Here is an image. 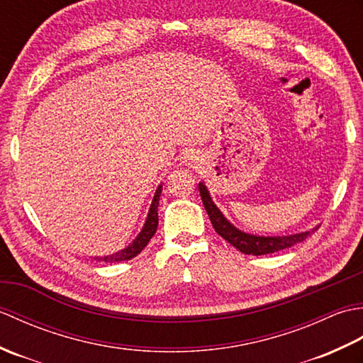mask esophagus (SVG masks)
I'll use <instances>...</instances> for the list:
<instances>
[{
	"instance_id": "esophagus-1",
	"label": "esophagus",
	"mask_w": 363,
	"mask_h": 363,
	"mask_svg": "<svg viewBox=\"0 0 363 363\" xmlns=\"http://www.w3.org/2000/svg\"><path fill=\"white\" fill-rule=\"evenodd\" d=\"M195 160H196V156H195V152H187L186 154V157H184V162H186V164H195Z\"/></svg>"
}]
</instances>
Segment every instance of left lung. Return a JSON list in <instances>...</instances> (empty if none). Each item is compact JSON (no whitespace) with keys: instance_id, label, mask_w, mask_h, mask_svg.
<instances>
[{"instance_id":"8db88e82","label":"left lung","mask_w":363,"mask_h":363,"mask_svg":"<svg viewBox=\"0 0 363 363\" xmlns=\"http://www.w3.org/2000/svg\"><path fill=\"white\" fill-rule=\"evenodd\" d=\"M199 195H201L203 204L206 207V212L209 215L211 223L213 229L217 230V234L225 238L226 242L242 251L243 254H252V256H264V254H272L282 251L290 246L301 243L306 240L312 233H315L318 228H313L312 230H306V233L293 234V235H282V237H264V235H252L246 234L243 230L237 229L234 225L225 218V215L221 213L217 206L213 204L209 190L203 182H199Z\"/></svg>"}]
</instances>
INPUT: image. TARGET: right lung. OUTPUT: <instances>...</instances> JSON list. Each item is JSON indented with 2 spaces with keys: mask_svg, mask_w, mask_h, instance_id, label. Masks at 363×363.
Segmentation results:
<instances>
[{
  "mask_svg": "<svg viewBox=\"0 0 363 363\" xmlns=\"http://www.w3.org/2000/svg\"><path fill=\"white\" fill-rule=\"evenodd\" d=\"M162 194V186L157 187L156 194H154L152 198V203L150 207V212H148V217H146L145 221V226L140 230V234L135 237V240L130 243L129 246H126L125 250H121L118 252H113L111 256H104V257H94L95 260H103L107 262V264H113V262H121V260H129L135 257L137 254H140L142 250L145 248L148 242L151 240V237L156 234L157 230V225H159V215H157V207H159V198Z\"/></svg>",
  "mask_w": 363,
  "mask_h": 363,
  "instance_id": "add662e5",
  "label": "right lung"
}]
</instances>
